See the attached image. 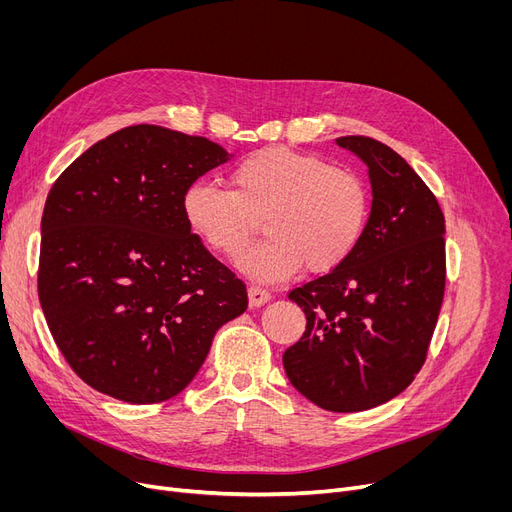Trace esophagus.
Returning a JSON list of instances; mask_svg holds the SVG:
<instances>
[{"mask_svg": "<svg viewBox=\"0 0 512 512\" xmlns=\"http://www.w3.org/2000/svg\"><path fill=\"white\" fill-rule=\"evenodd\" d=\"M270 299H272V292L267 290V288H263L259 284H251L249 286V303H251V307L265 305Z\"/></svg>", "mask_w": 512, "mask_h": 512, "instance_id": "34e87169", "label": "esophagus"}]
</instances>
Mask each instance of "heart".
Here are the masks:
<instances>
[{
	"label": "heart",
	"instance_id": "b5f03b06",
	"mask_svg": "<svg viewBox=\"0 0 512 512\" xmlns=\"http://www.w3.org/2000/svg\"><path fill=\"white\" fill-rule=\"evenodd\" d=\"M232 188L195 180L182 197L188 226L218 253L238 251L263 215L267 238L236 257L242 272L284 280L303 265L328 272L351 255L369 215L363 178L290 147H263L230 172Z\"/></svg>",
	"mask_w": 512,
	"mask_h": 512
}]
</instances>
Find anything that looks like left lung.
Listing matches in <instances>:
<instances>
[{
	"label": "left lung",
	"instance_id": "8db88e82",
	"mask_svg": "<svg viewBox=\"0 0 512 512\" xmlns=\"http://www.w3.org/2000/svg\"><path fill=\"white\" fill-rule=\"evenodd\" d=\"M369 168L371 213L355 251L326 276L290 290L305 334L282 357L313 405L357 413L384 405L419 373L446 284L444 213L388 145L340 137Z\"/></svg>",
	"mask_w": 512,
	"mask_h": 512
}]
</instances>
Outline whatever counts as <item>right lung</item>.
<instances>
[{"instance_id":"right-lung-1","label":"right lung","mask_w":512,"mask_h":512,"mask_svg":"<svg viewBox=\"0 0 512 512\" xmlns=\"http://www.w3.org/2000/svg\"><path fill=\"white\" fill-rule=\"evenodd\" d=\"M232 155L155 124L89 147L51 186L39 301L53 340L91 388L151 405L182 392L247 288L191 232L188 184Z\"/></svg>"}]
</instances>
